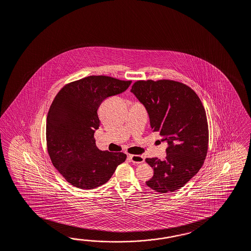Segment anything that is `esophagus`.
Here are the masks:
<instances>
[{
    "instance_id": "esophagus-1",
    "label": "esophagus",
    "mask_w": 251,
    "mask_h": 251,
    "mask_svg": "<svg viewBox=\"0 0 251 251\" xmlns=\"http://www.w3.org/2000/svg\"><path fill=\"white\" fill-rule=\"evenodd\" d=\"M128 158L133 163H143L144 162V157L142 155H129Z\"/></svg>"
}]
</instances>
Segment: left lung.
<instances>
[{
  "instance_id": "1",
  "label": "left lung",
  "mask_w": 251,
  "mask_h": 251,
  "mask_svg": "<svg viewBox=\"0 0 251 251\" xmlns=\"http://www.w3.org/2000/svg\"><path fill=\"white\" fill-rule=\"evenodd\" d=\"M130 92L146 108L153 131L167 143L166 158H146L153 176L146 182L159 193L180 189L203 165L208 147L205 110L197 93L173 80L137 81Z\"/></svg>"
}]
</instances>
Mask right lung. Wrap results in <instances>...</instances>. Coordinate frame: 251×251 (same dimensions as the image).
<instances>
[{
  "instance_id": "1",
  "label": "right lung",
  "mask_w": 251,
  "mask_h": 251,
  "mask_svg": "<svg viewBox=\"0 0 251 251\" xmlns=\"http://www.w3.org/2000/svg\"><path fill=\"white\" fill-rule=\"evenodd\" d=\"M131 81L90 75L65 86L55 96L47 118V143L52 163L68 183L94 189L107 183L123 152L100 151L94 133L100 127L98 110L102 101L127 90Z\"/></svg>"
}]
</instances>
